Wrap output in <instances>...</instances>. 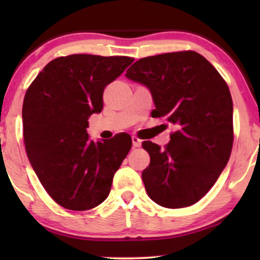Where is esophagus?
Wrapping results in <instances>:
<instances>
[{
    "instance_id": "1",
    "label": "esophagus",
    "mask_w": 260,
    "mask_h": 260,
    "mask_svg": "<svg viewBox=\"0 0 260 260\" xmlns=\"http://www.w3.org/2000/svg\"><path fill=\"white\" fill-rule=\"evenodd\" d=\"M131 138H133V145H134V148H140L141 144H142V141L140 140V138H138L137 136H133Z\"/></svg>"
}]
</instances>
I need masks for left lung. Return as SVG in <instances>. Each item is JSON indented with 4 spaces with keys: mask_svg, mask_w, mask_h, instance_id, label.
Returning <instances> with one entry per match:
<instances>
[{
    "mask_svg": "<svg viewBox=\"0 0 260 260\" xmlns=\"http://www.w3.org/2000/svg\"><path fill=\"white\" fill-rule=\"evenodd\" d=\"M125 76L150 90L152 117L176 126L165 149L142 143L150 163L142 173L149 198L166 208L194 205L216 182L233 145V103L215 67L194 51L137 60Z\"/></svg>",
    "mask_w": 260,
    "mask_h": 260,
    "instance_id": "obj_1",
    "label": "left lung"
}]
</instances>
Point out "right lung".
<instances>
[{
	"instance_id": "right-lung-1",
	"label": "right lung",
	"mask_w": 260,
	"mask_h": 260,
	"mask_svg": "<svg viewBox=\"0 0 260 260\" xmlns=\"http://www.w3.org/2000/svg\"><path fill=\"white\" fill-rule=\"evenodd\" d=\"M134 61L129 56L72 54L44 67L23 99V141L35 174L56 204L87 211L108 198L131 137L88 140L87 119L103 110V92Z\"/></svg>"
}]
</instances>
